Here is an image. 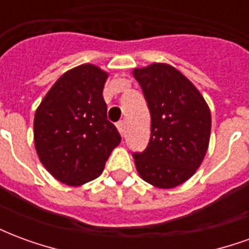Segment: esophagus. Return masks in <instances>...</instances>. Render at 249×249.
<instances>
[{
    "label": "esophagus",
    "instance_id": "esophagus-1",
    "mask_svg": "<svg viewBox=\"0 0 249 249\" xmlns=\"http://www.w3.org/2000/svg\"><path fill=\"white\" fill-rule=\"evenodd\" d=\"M117 129H119L120 135L125 136V121L124 120H121L117 123Z\"/></svg>",
    "mask_w": 249,
    "mask_h": 249
}]
</instances>
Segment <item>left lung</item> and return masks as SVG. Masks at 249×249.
Returning a JSON list of instances; mask_svg holds the SVG:
<instances>
[{
	"mask_svg": "<svg viewBox=\"0 0 249 249\" xmlns=\"http://www.w3.org/2000/svg\"><path fill=\"white\" fill-rule=\"evenodd\" d=\"M151 112V139L133 153L142 180L161 189L192 178L207 153L211 112L197 88L176 68L155 62L133 69Z\"/></svg>",
	"mask_w": 249,
	"mask_h": 249,
	"instance_id": "1",
	"label": "left lung"
}]
</instances>
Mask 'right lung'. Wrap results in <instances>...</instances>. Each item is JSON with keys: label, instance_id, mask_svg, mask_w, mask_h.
<instances>
[{"label": "right lung", "instance_id": "right-lung-1", "mask_svg": "<svg viewBox=\"0 0 249 249\" xmlns=\"http://www.w3.org/2000/svg\"><path fill=\"white\" fill-rule=\"evenodd\" d=\"M108 73L92 64L65 71L35 114V146L58 181L78 187L98 178L121 137L107 117Z\"/></svg>", "mask_w": 249, "mask_h": 249}]
</instances>
